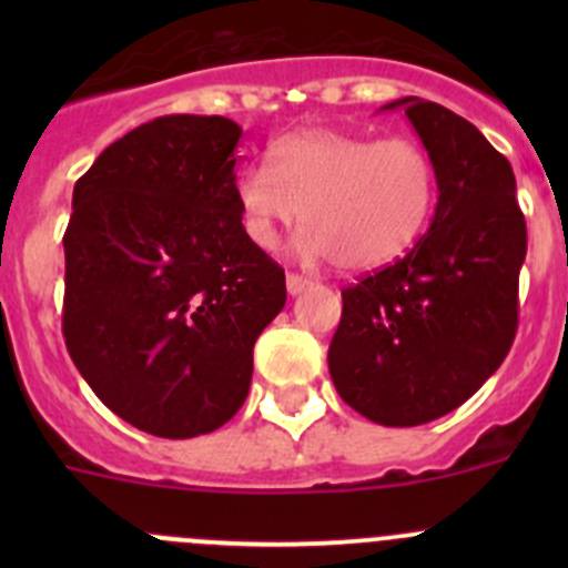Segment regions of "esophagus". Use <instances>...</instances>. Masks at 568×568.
<instances>
[{"instance_id":"obj_1","label":"esophagus","mask_w":568,"mask_h":568,"mask_svg":"<svg viewBox=\"0 0 568 568\" xmlns=\"http://www.w3.org/2000/svg\"><path fill=\"white\" fill-rule=\"evenodd\" d=\"M307 285H311V280L300 277V274H288V277H285V288H288L291 296L302 294V291H305Z\"/></svg>"}]
</instances>
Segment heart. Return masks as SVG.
<instances>
[{
	"label": "heart",
	"mask_w": 568,
	"mask_h": 568,
	"mask_svg": "<svg viewBox=\"0 0 568 568\" xmlns=\"http://www.w3.org/2000/svg\"><path fill=\"white\" fill-rule=\"evenodd\" d=\"M242 227L257 250H277L305 222L296 255L376 272L404 257L437 205V168L409 136L371 140L335 129H300L268 145V170L236 183Z\"/></svg>",
	"instance_id": "heart-1"
}]
</instances>
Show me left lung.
I'll return each mask as SVG.
<instances>
[{
  "instance_id": "left-lung-1",
  "label": "left lung",
  "mask_w": 568,
  "mask_h": 568,
  "mask_svg": "<svg viewBox=\"0 0 568 568\" xmlns=\"http://www.w3.org/2000/svg\"><path fill=\"white\" fill-rule=\"evenodd\" d=\"M437 168L432 225L404 257L341 291L329 376L352 409L382 426H420L462 406L517 335L528 227L503 153L469 120L406 99Z\"/></svg>"
}]
</instances>
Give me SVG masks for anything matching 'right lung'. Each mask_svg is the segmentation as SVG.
Wrapping results in <instances>:
<instances>
[{
    "mask_svg": "<svg viewBox=\"0 0 568 568\" xmlns=\"http://www.w3.org/2000/svg\"><path fill=\"white\" fill-rule=\"evenodd\" d=\"M239 140L220 114H168L112 142L73 186L68 354L153 437L225 426L250 393L252 346L285 305V272L239 216Z\"/></svg>",
    "mask_w": 568,
    "mask_h": 568,
    "instance_id": "1",
    "label": "right lung"
}]
</instances>
